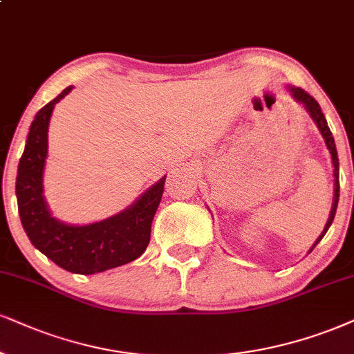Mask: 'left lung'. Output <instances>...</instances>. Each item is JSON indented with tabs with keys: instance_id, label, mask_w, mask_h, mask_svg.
<instances>
[{
	"instance_id": "obj_1",
	"label": "left lung",
	"mask_w": 354,
	"mask_h": 354,
	"mask_svg": "<svg viewBox=\"0 0 354 354\" xmlns=\"http://www.w3.org/2000/svg\"><path fill=\"white\" fill-rule=\"evenodd\" d=\"M287 91L290 93V97L295 100V102L304 104V108L307 110L308 115L313 120V123L317 124L318 131H320L322 138H324V141L326 144V149H328L330 156H331V164H333V177H335V187H333V205H331V210H330V216H328V221H326L324 231L320 233V236L317 238V241L313 243V246L310 248L312 252L313 248L317 246L318 243L322 241V238L325 236V233L328 231V228L333 223V218H335V213H337V207H338V198H339V162H338V152H337V146H335V139L331 136V131L328 128V123H326L325 120V115L322 113V108L320 104L317 103V100L310 97V95L307 93V91H304L302 88H299V86H292V85H287L286 86Z\"/></svg>"
}]
</instances>
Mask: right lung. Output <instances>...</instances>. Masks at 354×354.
<instances>
[{
    "label": "right lung",
    "instance_id": "add662e5",
    "mask_svg": "<svg viewBox=\"0 0 354 354\" xmlns=\"http://www.w3.org/2000/svg\"><path fill=\"white\" fill-rule=\"evenodd\" d=\"M59 97L37 111L30 123L17 165L16 197L23 228L42 254L73 274H97L138 259L151 239V223L162 198L165 176L151 185L128 208L88 225H71L52 216L44 197V169L49 151V123Z\"/></svg>",
    "mask_w": 354,
    "mask_h": 354
}]
</instances>
